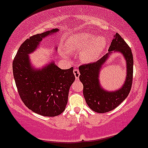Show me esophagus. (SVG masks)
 <instances>
[{"label":"esophagus","instance_id":"esophagus-1","mask_svg":"<svg viewBox=\"0 0 148 148\" xmlns=\"http://www.w3.org/2000/svg\"><path fill=\"white\" fill-rule=\"evenodd\" d=\"M74 76H75V79L76 80H78L79 78V76H80V72H79V70L78 69H75L74 70Z\"/></svg>","mask_w":148,"mask_h":148}]
</instances>
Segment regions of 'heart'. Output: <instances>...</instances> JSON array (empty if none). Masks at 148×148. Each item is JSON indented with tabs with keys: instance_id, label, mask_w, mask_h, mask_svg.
Wrapping results in <instances>:
<instances>
[{
	"instance_id": "1",
	"label": "heart",
	"mask_w": 148,
	"mask_h": 148,
	"mask_svg": "<svg viewBox=\"0 0 148 148\" xmlns=\"http://www.w3.org/2000/svg\"><path fill=\"white\" fill-rule=\"evenodd\" d=\"M67 52H80V58L85 63L95 60L106 47V39L102 36H93L88 32L73 34L65 43Z\"/></svg>"
}]
</instances>
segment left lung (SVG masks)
Returning <instances> with one entry per match:
<instances>
[{
    "mask_svg": "<svg viewBox=\"0 0 148 148\" xmlns=\"http://www.w3.org/2000/svg\"><path fill=\"white\" fill-rule=\"evenodd\" d=\"M113 52L121 53L126 63V77L121 88L108 91L101 87L99 74L102 66ZM133 55L131 49L118 33L114 35L108 53L95 63L85 64L79 67L80 81L83 85V96L88 106L97 113H106L115 109L130 92L133 78Z\"/></svg>",
    "mask_w": 148,
    "mask_h": 148,
    "instance_id": "1",
    "label": "left lung"
}]
</instances>
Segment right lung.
I'll return each instance as SVG.
<instances>
[{"label": "right lung", "mask_w": 148, "mask_h": 148, "mask_svg": "<svg viewBox=\"0 0 148 148\" xmlns=\"http://www.w3.org/2000/svg\"><path fill=\"white\" fill-rule=\"evenodd\" d=\"M58 31L55 28L27 38L13 60L14 78L21 99L29 110L44 116H56L63 112L75 76L73 67L61 69L54 60L42 68H35L29 55L39 47L42 39Z\"/></svg>", "instance_id": "right-lung-1"}]
</instances>
